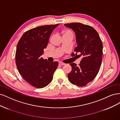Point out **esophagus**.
Masks as SVG:
<instances>
[{"instance_id": "esophagus-1", "label": "esophagus", "mask_w": 120, "mask_h": 120, "mask_svg": "<svg viewBox=\"0 0 120 120\" xmlns=\"http://www.w3.org/2000/svg\"><path fill=\"white\" fill-rule=\"evenodd\" d=\"M59 64L60 65V66H64V65H65L66 64L63 63H59Z\"/></svg>"}]
</instances>
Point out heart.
<instances>
[{"label": "heart", "instance_id": "b5f03b06", "mask_svg": "<svg viewBox=\"0 0 120 120\" xmlns=\"http://www.w3.org/2000/svg\"><path fill=\"white\" fill-rule=\"evenodd\" d=\"M62 34L63 37H70L72 39L74 37V34H72V31L70 30H68V29L64 30L62 31Z\"/></svg>", "mask_w": 120, "mask_h": 120}]
</instances>
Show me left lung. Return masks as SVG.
Wrapping results in <instances>:
<instances>
[{"instance_id":"8db88e82","label":"left lung","mask_w":120,"mask_h":120,"mask_svg":"<svg viewBox=\"0 0 120 120\" xmlns=\"http://www.w3.org/2000/svg\"><path fill=\"white\" fill-rule=\"evenodd\" d=\"M64 26L75 32L77 46L71 56L80 54L82 58L78 66L71 63L72 69L68 74L72 84L83 86L93 81L99 71L101 64L103 44L97 31L93 27L81 23L64 24Z\"/></svg>"}]
</instances>
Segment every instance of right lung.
Instances as JSON below:
<instances>
[{"instance_id": "1", "label": "right lung", "mask_w": 120, "mask_h": 120, "mask_svg": "<svg viewBox=\"0 0 120 120\" xmlns=\"http://www.w3.org/2000/svg\"><path fill=\"white\" fill-rule=\"evenodd\" d=\"M60 24L42 25L23 34L16 47L15 61L17 70L23 78L37 88H42L52 82L59 65L41 56L48 45L50 35Z\"/></svg>"}]
</instances>
